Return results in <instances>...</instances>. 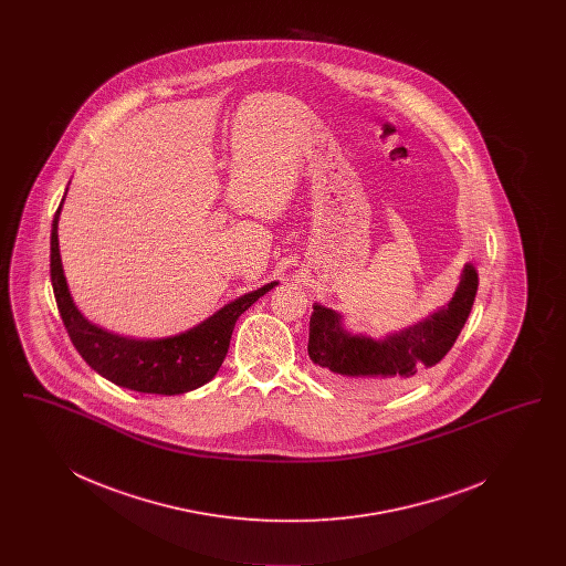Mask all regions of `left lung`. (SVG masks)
I'll list each match as a JSON object with an SVG mask.
<instances>
[{"instance_id":"left-lung-1","label":"left lung","mask_w":566,"mask_h":566,"mask_svg":"<svg viewBox=\"0 0 566 566\" xmlns=\"http://www.w3.org/2000/svg\"><path fill=\"white\" fill-rule=\"evenodd\" d=\"M478 295V273L464 265L457 293L448 307L399 335L381 342L352 337L339 324V314L314 305L310 318V358L333 381L360 395H388L403 390L424 376L448 352L467 323Z\"/></svg>"}]
</instances>
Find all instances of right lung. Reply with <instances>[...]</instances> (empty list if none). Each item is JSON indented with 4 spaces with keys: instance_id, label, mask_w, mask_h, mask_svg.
Returning <instances> with one entry per match:
<instances>
[{
    "instance_id": "obj_1",
    "label": "right lung",
    "mask_w": 566,
    "mask_h": 566,
    "mask_svg": "<svg viewBox=\"0 0 566 566\" xmlns=\"http://www.w3.org/2000/svg\"><path fill=\"white\" fill-rule=\"evenodd\" d=\"M59 212L51 231V280L61 321L67 335L91 369L112 384L148 392V395H182L208 384L218 374L233 335V326L243 312L275 286L265 284L259 291L227 303L212 318L190 331L165 339H127L88 323L76 310L59 256Z\"/></svg>"
}]
</instances>
